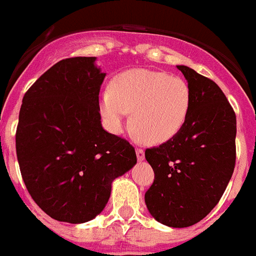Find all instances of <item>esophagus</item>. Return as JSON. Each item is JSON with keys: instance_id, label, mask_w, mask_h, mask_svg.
I'll list each match as a JSON object with an SVG mask.
<instances>
[{"instance_id": "1", "label": "esophagus", "mask_w": 256, "mask_h": 256, "mask_svg": "<svg viewBox=\"0 0 256 256\" xmlns=\"http://www.w3.org/2000/svg\"><path fill=\"white\" fill-rule=\"evenodd\" d=\"M136 156H138V161L144 160V158H145L144 150H142V149H138V150H136Z\"/></svg>"}]
</instances>
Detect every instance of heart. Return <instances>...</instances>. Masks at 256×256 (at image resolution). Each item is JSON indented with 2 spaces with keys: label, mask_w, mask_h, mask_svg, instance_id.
Wrapping results in <instances>:
<instances>
[{
  "label": "heart",
  "mask_w": 256,
  "mask_h": 256,
  "mask_svg": "<svg viewBox=\"0 0 256 256\" xmlns=\"http://www.w3.org/2000/svg\"><path fill=\"white\" fill-rule=\"evenodd\" d=\"M192 103L188 82L162 71L136 68L111 82L110 92L99 98V111L106 126L120 134L130 114V128L146 144L172 140L182 130Z\"/></svg>",
  "instance_id": "obj_1"
}]
</instances>
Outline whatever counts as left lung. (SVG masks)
<instances>
[{"label": "left lung", "instance_id": "1", "mask_svg": "<svg viewBox=\"0 0 256 256\" xmlns=\"http://www.w3.org/2000/svg\"><path fill=\"white\" fill-rule=\"evenodd\" d=\"M190 87L192 103L182 130L146 149L154 172L145 193L150 216L169 228H189L220 202L235 166L236 118L222 90L188 66H177Z\"/></svg>", "mask_w": 256, "mask_h": 256}]
</instances>
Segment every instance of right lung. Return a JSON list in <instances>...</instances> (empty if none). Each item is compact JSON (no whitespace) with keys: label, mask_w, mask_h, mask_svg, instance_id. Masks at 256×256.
I'll use <instances>...</instances> for the list:
<instances>
[{"label":"right lung","mask_w":256,"mask_h":256,"mask_svg":"<svg viewBox=\"0 0 256 256\" xmlns=\"http://www.w3.org/2000/svg\"><path fill=\"white\" fill-rule=\"evenodd\" d=\"M95 56L63 59L24 94L16 149L22 178L47 216L67 224L94 220L114 180L136 165L134 148L102 126Z\"/></svg>","instance_id":"right-lung-1"}]
</instances>
